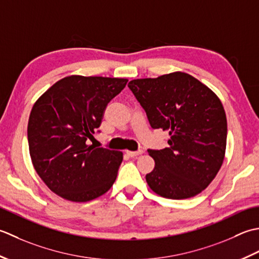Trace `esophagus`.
I'll return each mask as SVG.
<instances>
[{
    "instance_id": "esophagus-1",
    "label": "esophagus",
    "mask_w": 259,
    "mask_h": 259,
    "mask_svg": "<svg viewBox=\"0 0 259 259\" xmlns=\"http://www.w3.org/2000/svg\"><path fill=\"white\" fill-rule=\"evenodd\" d=\"M142 153H143V151H142V150L135 151V152H133V151H126V154H127V155H128V156H131V157L139 156L140 154H142Z\"/></svg>"
}]
</instances>
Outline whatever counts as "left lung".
I'll return each mask as SVG.
<instances>
[{"instance_id":"obj_1","label":"left lung","mask_w":259,"mask_h":259,"mask_svg":"<svg viewBox=\"0 0 259 259\" xmlns=\"http://www.w3.org/2000/svg\"><path fill=\"white\" fill-rule=\"evenodd\" d=\"M128 88L145 110L152 128L167 131L168 147L147 150L155 166L146 174L161 197L197 196L217 176L225 159L227 118L211 89L186 72L134 79Z\"/></svg>"}]
</instances>
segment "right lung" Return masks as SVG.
<instances>
[{
  "instance_id": "1",
  "label": "right lung",
  "mask_w": 259,
  "mask_h": 259,
  "mask_svg": "<svg viewBox=\"0 0 259 259\" xmlns=\"http://www.w3.org/2000/svg\"><path fill=\"white\" fill-rule=\"evenodd\" d=\"M127 79L69 76L52 85L30 113L28 142L36 173L58 196L86 202L106 193L123 153L87 145L104 110Z\"/></svg>"
}]
</instances>
